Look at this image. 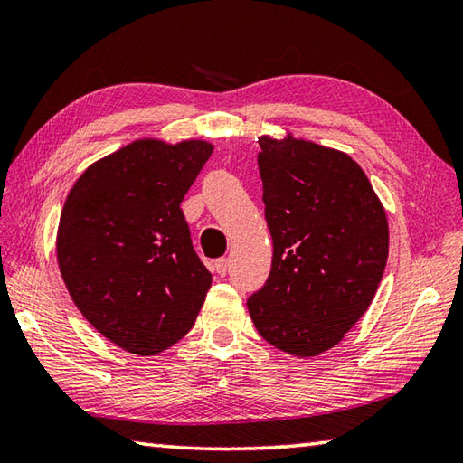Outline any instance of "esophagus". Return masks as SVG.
Here are the masks:
<instances>
[{
  "instance_id": "esophagus-1",
  "label": "esophagus",
  "mask_w": 463,
  "mask_h": 463,
  "mask_svg": "<svg viewBox=\"0 0 463 463\" xmlns=\"http://www.w3.org/2000/svg\"><path fill=\"white\" fill-rule=\"evenodd\" d=\"M229 269H231V260H229V259L214 260V270H216V273H219L221 277H224L226 273H229Z\"/></svg>"
}]
</instances>
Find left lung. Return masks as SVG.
Returning <instances> with one entry per match:
<instances>
[{
	"label": "left lung",
	"mask_w": 463,
	"mask_h": 463,
	"mask_svg": "<svg viewBox=\"0 0 463 463\" xmlns=\"http://www.w3.org/2000/svg\"><path fill=\"white\" fill-rule=\"evenodd\" d=\"M259 146L273 265L247 307L270 345L315 357L337 345L373 301L389 252L385 208L345 152L291 134L260 136Z\"/></svg>",
	"instance_id": "8db88e82"
}]
</instances>
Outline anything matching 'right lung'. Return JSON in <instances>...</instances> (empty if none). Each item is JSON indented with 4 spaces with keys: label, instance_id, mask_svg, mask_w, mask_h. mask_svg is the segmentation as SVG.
Segmentation results:
<instances>
[{
    "label": "right lung",
    "instance_id": "add662e5",
    "mask_svg": "<svg viewBox=\"0 0 463 463\" xmlns=\"http://www.w3.org/2000/svg\"><path fill=\"white\" fill-rule=\"evenodd\" d=\"M211 154L204 140H136L88 166L63 204L56 250L71 301L134 355L183 339L211 288L180 208Z\"/></svg>",
    "mask_w": 463,
    "mask_h": 463
}]
</instances>
